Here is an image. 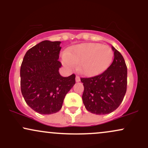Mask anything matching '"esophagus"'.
Masks as SVG:
<instances>
[{
  "instance_id": "34e87169",
  "label": "esophagus",
  "mask_w": 148,
  "mask_h": 148,
  "mask_svg": "<svg viewBox=\"0 0 148 148\" xmlns=\"http://www.w3.org/2000/svg\"><path fill=\"white\" fill-rule=\"evenodd\" d=\"M81 81V79H80V77L78 75L76 76V82H79V81Z\"/></svg>"
}]
</instances>
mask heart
Returning <instances> with one entry per match:
<instances>
[{
    "instance_id": "1",
    "label": "heart",
    "mask_w": 148,
    "mask_h": 148,
    "mask_svg": "<svg viewBox=\"0 0 148 148\" xmlns=\"http://www.w3.org/2000/svg\"><path fill=\"white\" fill-rule=\"evenodd\" d=\"M113 58V51L108 46L99 43H84L73 46L62 56V64L88 76H96L106 70Z\"/></svg>"
}]
</instances>
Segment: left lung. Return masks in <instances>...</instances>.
I'll return each mask as SVG.
<instances>
[{"label":"left lung","mask_w":148,"mask_h":148,"mask_svg":"<svg viewBox=\"0 0 148 148\" xmlns=\"http://www.w3.org/2000/svg\"><path fill=\"white\" fill-rule=\"evenodd\" d=\"M114 59L99 75L81 78L84 86L83 102L88 111L97 115L111 113L118 108L127 91V68L122 54L112 47Z\"/></svg>","instance_id":"1"}]
</instances>
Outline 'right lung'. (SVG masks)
<instances>
[{"label":"right lung","mask_w":148,"mask_h":148,"mask_svg":"<svg viewBox=\"0 0 148 148\" xmlns=\"http://www.w3.org/2000/svg\"><path fill=\"white\" fill-rule=\"evenodd\" d=\"M59 41L45 40L25 53L20 76L25 102L40 114L49 115L61 109L67 93L75 84V74L62 77L58 70L61 47Z\"/></svg>","instance_id":"1"}]
</instances>
